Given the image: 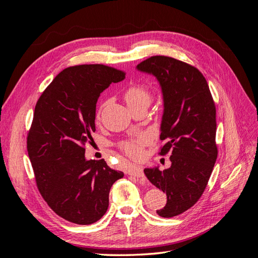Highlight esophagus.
Here are the masks:
<instances>
[{
	"label": "esophagus",
	"instance_id": "esophagus-1",
	"mask_svg": "<svg viewBox=\"0 0 258 258\" xmlns=\"http://www.w3.org/2000/svg\"><path fill=\"white\" fill-rule=\"evenodd\" d=\"M129 174L134 175L136 177H144V172L141 167H132L129 170Z\"/></svg>",
	"mask_w": 258,
	"mask_h": 258
}]
</instances>
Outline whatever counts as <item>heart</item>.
<instances>
[{
  "instance_id": "obj_1",
  "label": "heart",
  "mask_w": 258,
  "mask_h": 258,
  "mask_svg": "<svg viewBox=\"0 0 258 258\" xmlns=\"http://www.w3.org/2000/svg\"><path fill=\"white\" fill-rule=\"evenodd\" d=\"M124 100L129 107H135L139 105H146L148 106L152 101L151 92L146 89L144 86L141 85H134L124 92ZM101 115V108L97 113V118H100ZM152 142V136L146 132H141L138 134L131 139L123 141L120 146L122 151L126 153L129 157L139 159L142 157L143 155V148Z\"/></svg>"
}]
</instances>
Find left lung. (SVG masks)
Returning a JSON list of instances; mask_svg holds the SVG:
<instances>
[{"label": "left lung", "mask_w": 258, "mask_h": 258, "mask_svg": "<svg viewBox=\"0 0 258 258\" xmlns=\"http://www.w3.org/2000/svg\"><path fill=\"white\" fill-rule=\"evenodd\" d=\"M158 81L163 101L160 155L171 152V167L146 168L150 182L167 195L157 214L173 217L191 208L204 194L217 158L216 110L209 85L199 70L166 56H154L137 66Z\"/></svg>", "instance_id": "obj_1"}]
</instances>
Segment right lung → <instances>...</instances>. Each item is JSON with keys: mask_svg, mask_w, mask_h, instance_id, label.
<instances>
[{"mask_svg": "<svg viewBox=\"0 0 258 258\" xmlns=\"http://www.w3.org/2000/svg\"><path fill=\"white\" fill-rule=\"evenodd\" d=\"M124 73L103 64L64 69L35 105L27 148L37 188L54 213L90 225L108 208L112 185L123 176L104 159L87 160L84 145L96 131L97 101Z\"/></svg>", "mask_w": 258, "mask_h": 258, "instance_id": "right-lung-1", "label": "right lung"}]
</instances>
